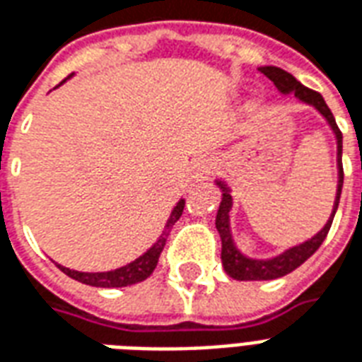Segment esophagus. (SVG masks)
<instances>
[{
  "mask_svg": "<svg viewBox=\"0 0 362 362\" xmlns=\"http://www.w3.org/2000/svg\"><path fill=\"white\" fill-rule=\"evenodd\" d=\"M211 168H213V160L207 159V157H199L194 163V167H192V178L197 182L207 180L209 174H211Z\"/></svg>",
  "mask_w": 362,
  "mask_h": 362,
  "instance_id": "34e87169",
  "label": "esophagus"
}]
</instances>
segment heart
Instances as JSON below:
<instances>
[{"label": "heart", "instance_id": "heart-1", "mask_svg": "<svg viewBox=\"0 0 362 362\" xmlns=\"http://www.w3.org/2000/svg\"><path fill=\"white\" fill-rule=\"evenodd\" d=\"M261 107H263V101H261L259 98L251 99V101H249V109H251V111H259Z\"/></svg>", "mask_w": 362, "mask_h": 362}]
</instances>
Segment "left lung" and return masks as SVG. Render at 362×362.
Masks as SVG:
<instances>
[{
	"instance_id": "obj_1",
	"label": "left lung",
	"mask_w": 362,
	"mask_h": 362,
	"mask_svg": "<svg viewBox=\"0 0 362 362\" xmlns=\"http://www.w3.org/2000/svg\"><path fill=\"white\" fill-rule=\"evenodd\" d=\"M259 71L263 72L267 78L274 82L278 92L282 93V95H291L293 93L301 103L315 107L318 113L322 115V119L328 122V127H330V130L336 136V146H338V188H336V199H334V207H332L330 216H328L326 224L318 230L317 234L309 238V240H305V242L297 243L293 247L284 249L282 253H278V255L269 257V259H257V257H249L245 253H242L240 247L235 245L234 235H232V226H230V213H232V205H234L232 189L228 188V184L222 180V178H215L216 188L222 192L221 205H218V211H216L215 221L216 232L221 235L222 242V267H224V272L230 278H234V280H274V278L286 276V274H290L291 270L301 267L320 247V243L324 242V238L328 234L332 221H334V215L338 211L339 195H341V186H344V167H341L344 136L339 132L336 119H334V115H332V111L326 105L322 95L313 92L309 88H305L296 76H291L290 72L282 71L280 66H259Z\"/></svg>"
}]
</instances>
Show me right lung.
Returning a JSON list of instances; mask_svg holds the SVG:
<instances>
[{
  "label": "right lung",
  "mask_w": 362,
  "mask_h": 362,
  "mask_svg": "<svg viewBox=\"0 0 362 362\" xmlns=\"http://www.w3.org/2000/svg\"><path fill=\"white\" fill-rule=\"evenodd\" d=\"M72 76V74H71ZM69 76V78H71ZM184 203L186 199H180L176 203L170 211V216L165 222V228L157 238V242L147 249L144 255H140L138 259H134L132 263L124 264L120 269L115 270H105V272H80V270L66 269L63 264H57L59 270H63L66 276H71L72 280H78L82 284H88V286H93V288H124V286H134V284L144 282L147 276H151V272L157 267V261H159V255L165 243H167V238L173 230L174 222L178 221L182 216V211H184Z\"/></svg>",
  "instance_id": "right-lung-1"
}]
</instances>
